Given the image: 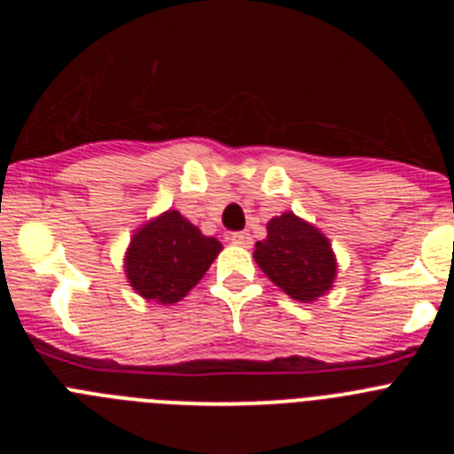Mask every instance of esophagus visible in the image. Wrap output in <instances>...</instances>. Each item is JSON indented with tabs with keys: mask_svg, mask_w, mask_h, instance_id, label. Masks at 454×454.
Instances as JSON below:
<instances>
[{
	"mask_svg": "<svg viewBox=\"0 0 454 454\" xmlns=\"http://www.w3.org/2000/svg\"><path fill=\"white\" fill-rule=\"evenodd\" d=\"M227 240L234 243V246H250L252 236L247 234V231H231V234L227 236Z\"/></svg>",
	"mask_w": 454,
	"mask_h": 454,
	"instance_id": "34e87169",
	"label": "esophagus"
}]
</instances>
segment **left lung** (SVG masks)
<instances>
[{
  "label": "left lung",
  "instance_id": "8db88e82",
  "mask_svg": "<svg viewBox=\"0 0 454 454\" xmlns=\"http://www.w3.org/2000/svg\"><path fill=\"white\" fill-rule=\"evenodd\" d=\"M254 262L277 286L300 302H311L332 288L336 262L330 240L314 224L284 214L268 223L266 240H259Z\"/></svg>",
  "mask_w": 454,
  "mask_h": 454
}]
</instances>
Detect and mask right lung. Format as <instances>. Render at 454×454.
<instances>
[{"label":"right lung","instance_id":"obj_1","mask_svg":"<svg viewBox=\"0 0 454 454\" xmlns=\"http://www.w3.org/2000/svg\"><path fill=\"white\" fill-rule=\"evenodd\" d=\"M220 250V240L204 236L179 211H166L131 239L124 268L136 293L172 304L202 279Z\"/></svg>","mask_w":454,"mask_h":454}]
</instances>
